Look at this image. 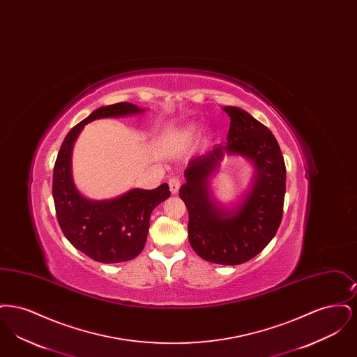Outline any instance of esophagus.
I'll list each match as a JSON object with an SVG mask.
<instances>
[{"instance_id": "1", "label": "esophagus", "mask_w": 357, "mask_h": 357, "mask_svg": "<svg viewBox=\"0 0 357 357\" xmlns=\"http://www.w3.org/2000/svg\"><path fill=\"white\" fill-rule=\"evenodd\" d=\"M169 186H170L171 192L176 194L179 191V187H181V179L179 178H171L169 181Z\"/></svg>"}]
</instances>
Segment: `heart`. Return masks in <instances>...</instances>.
Returning a JSON list of instances; mask_svg holds the SVG:
<instances>
[{
	"label": "heart",
	"mask_w": 357,
	"mask_h": 357,
	"mask_svg": "<svg viewBox=\"0 0 357 357\" xmlns=\"http://www.w3.org/2000/svg\"><path fill=\"white\" fill-rule=\"evenodd\" d=\"M201 132L197 124H187L179 130H172L162 137V144L167 150H182L190 146Z\"/></svg>",
	"instance_id": "1"
}]
</instances>
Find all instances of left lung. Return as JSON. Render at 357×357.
<instances>
[{
    "label": "left lung",
    "mask_w": 357,
    "mask_h": 357,
    "mask_svg": "<svg viewBox=\"0 0 357 357\" xmlns=\"http://www.w3.org/2000/svg\"><path fill=\"white\" fill-rule=\"evenodd\" d=\"M222 109L230 116L227 142L188 160L179 197L188 211V241L195 253L213 264L239 265L261 253L278 230L287 169L268 127L238 107ZM231 155L250 161L254 176L238 203L225 205L215 198L211 179Z\"/></svg>",
    "instance_id": "left-lung-1"
}]
</instances>
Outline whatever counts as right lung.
Instances as JSON below:
<instances>
[{
    "mask_svg": "<svg viewBox=\"0 0 357 357\" xmlns=\"http://www.w3.org/2000/svg\"><path fill=\"white\" fill-rule=\"evenodd\" d=\"M146 112L131 102L95 109L66 136L53 169L52 194L59 225L82 253L102 264L126 262L144 248L153 208L170 197L169 185L153 190L131 188L108 199H89L73 182L72 151L84 126L98 119L127 118Z\"/></svg>",
    "mask_w": 357,
    "mask_h": 357,
    "instance_id": "right-lung-1",
    "label": "right lung"
}]
</instances>
